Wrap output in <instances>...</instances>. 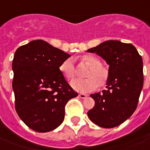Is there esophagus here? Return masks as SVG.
<instances>
[{
	"mask_svg": "<svg viewBox=\"0 0 150 150\" xmlns=\"http://www.w3.org/2000/svg\"><path fill=\"white\" fill-rule=\"evenodd\" d=\"M79 97L81 98V99H85V98L87 97V95H85L84 93H80V94H79Z\"/></svg>",
	"mask_w": 150,
	"mask_h": 150,
	"instance_id": "esophagus-1",
	"label": "esophagus"
}]
</instances>
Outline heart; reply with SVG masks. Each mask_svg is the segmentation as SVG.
<instances>
[{
    "instance_id": "b5f03b06",
    "label": "heart",
    "mask_w": 150,
    "mask_h": 150,
    "mask_svg": "<svg viewBox=\"0 0 150 150\" xmlns=\"http://www.w3.org/2000/svg\"><path fill=\"white\" fill-rule=\"evenodd\" d=\"M82 61L90 67L85 74L87 78L73 80L70 83L71 87L75 91L86 92L96 90L98 85L99 86L105 85L110 77V71L101 65L100 59L91 54H85L82 57ZM59 70L66 80H72L75 75L73 60L71 59L64 60L59 66Z\"/></svg>"
}]
</instances>
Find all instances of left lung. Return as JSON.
I'll use <instances>...</instances> for the list:
<instances>
[{
  "instance_id": "8db88e82",
  "label": "left lung",
  "mask_w": 150,
  "mask_h": 150,
  "mask_svg": "<svg viewBox=\"0 0 150 150\" xmlns=\"http://www.w3.org/2000/svg\"><path fill=\"white\" fill-rule=\"evenodd\" d=\"M87 51L110 65L106 90L91 95L96 104L87 115L98 126L116 127L136 110L144 84L142 57L133 45L119 40H106Z\"/></svg>"
}]
</instances>
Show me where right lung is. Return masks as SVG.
<instances>
[{
  "mask_svg": "<svg viewBox=\"0 0 150 150\" xmlns=\"http://www.w3.org/2000/svg\"><path fill=\"white\" fill-rule=\"evenodd\" d=\"M70 55L42 40L16 50L12 62L16 110L31 129H56L65 118V106L78 96L59 70Z\"/></svg>",
  "mask_w": 150,
  "mask_h": 150,
  "instance_id": "right-lung-1",
  "label": "right lung"
}]
</instances>
